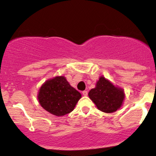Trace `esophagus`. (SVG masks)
<instances>
[{"label": "esophagus", "instance_id": "1", "mask_svg": "<svg viewBox=\"0 0 156 156\" xmlns=\"http://www.w3.org/2000/svg\"><path fill=\"white\" fill-rule=\"evenodd\" d=\"M83 94L84 96H87V94H88V92L87 91H83Z\"/></svg>", "mask_w": 156, "mask_h": 156}]
</instances>
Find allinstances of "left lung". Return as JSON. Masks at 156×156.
<instances>
[{
  "label": "left lung",
  "instance_id": "left-lung-1",
  "mask_svg": "<svg viewBox=\"0 0 156 156\" xmlns=\"http://www.w3.org/2000/svg\"><path fill=\"white\" fill-rule=\"evenodd\" d=\"M89 97L99 110L112 113L120 108L125 94L122 89L114 87L104 77H101L95 88L92 89L89 92Z\"/></svg>",
  "mask_w": 156,
  "mask_h": 156
}]
</instances>
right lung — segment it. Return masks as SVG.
<instances>
[{"mask_svg":"<svg viewBox=\"0 0 156 156\" xmlns=\"http://www.w3.org/2000/svg\"><path fill=\"white\" fill-rule=\"evenodd\" d=\"M80 98V93L71 87L63 76L47 80L41 87L38 94L39 102L42 108L58 117L73 111Z\"/></svg>","mask_w":156,"mask_h":156,"instance_id":"obj_1","label":"right lung"}]
</instances>
